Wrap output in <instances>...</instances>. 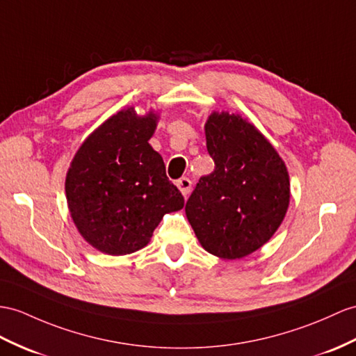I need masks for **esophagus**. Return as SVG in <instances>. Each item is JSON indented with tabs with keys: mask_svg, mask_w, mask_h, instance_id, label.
Masks as SVG:
<instances>
[{
	"mask_svg": "<svg viewBox=\"0 0 356 356\" xmlns=\"http://www.w3.org/2000/svg\"><path fill=\"white\" fill-rule=\"evenodd\" d=\"M177 186H178V188L181 190V193H183L186 197L188 196V193H190V188H192V181H190L188 178H181V179H178V183H177Z\"/></svg>",
	"mask_w": 356,
	"mask_h": 356,
	"instance_id": "esophagus-1",
	"label": "esophagus"
}]
</instances>
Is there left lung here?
Listing matches in <instances>:
<instances>
[{"mask_svg": "<svg viewBox=\"0 0 356 356\" xmlns=\"http://www.w3.org/2000/svg\"><path fill=\"white\" fill-rule=\"evenodd\" d=\"M214 170L199 178L186 204L199 243L225 259L243 258L270 240L290 202L284 161L241 116L213 113L205 124Z\"/></svg>", "mask_w": 356, "mask_h": 356, "instance_id": "left-lung-1", "label": "left lung"}]
</instances>
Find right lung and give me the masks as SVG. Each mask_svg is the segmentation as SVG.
I'll return each mask as SVG.
<instances>
[{
  "mask_svg": "<svg viewBox=\"0 0 356 356\" xmlns=\"http://www.w3.org/2000/svg\"><path fill=\"white\" fill-rule=\"evenodd\" d=\"M152 113L119 111L78 149L66 177L74 223L86 241L108 255L148 245L164 213L178 211L184 197L166 177L161 155L148 143Z\"/></svg>",
  "mask_w": 356,
  "mask_h": 356,
  "instance_id": "add662e5",
  "label": "right lung"
}]
</instances>
